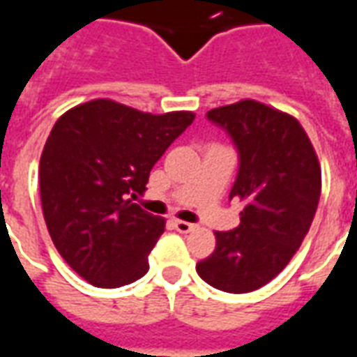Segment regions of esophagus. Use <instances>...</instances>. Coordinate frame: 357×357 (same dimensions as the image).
<instances>
[{"label": "esophagus", "instance_id": "obj_1", "mask_svg": "<svg viewBox=\"0 0 357 357\" xmlns=\"http://www.w3.org/2000/svg\"><path fill=\"white\" fill-rule=\"evenodd\" d=\"M174 227H176L179 233H189L193 231L197 225L189 224V222H181V220H176V222H174Z\"/></svg>", "mask_w": 357, "mask_h": 357}]
</instances>
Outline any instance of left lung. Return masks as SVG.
I'll return each instance as SVG.
<instances>
[{"label": "left lung", "instance_id": "1", "mask_svg": "<svg viewBox=\"0 0 357 357\" xmlns=\"http://www.w3.org/2000/svg\"><path fill=\"white\" fill-rule=\"evenodd\" d=\"M206 116L237 145L239 174L229 199L245 206L237 229L216 231V248L197 273L220 291L252 292L287 268L310 231L321 166L304 128L283 110L243 99Z\"/></svg>", "mask_w": 357, "mask_h": 357}]
</instances>
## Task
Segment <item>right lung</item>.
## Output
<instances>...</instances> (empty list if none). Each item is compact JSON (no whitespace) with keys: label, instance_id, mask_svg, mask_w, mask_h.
Wrapping results in <instances>:
<instances>
[{"label":"right lung","instance_id":"obj_1","mask_svg":"<svg viewBox=\"0 0 357 357\" xmlns=\"http://www.w3.org/2000/svg\"><path fill=\"white\" fill-rule=\"evenodd\" d=\"M193 112H141L112 99L66 110L40 158L45 225L65 262L88 283L116 289L147 273L149 252L164 218L129 199L147 189L149 174Z\"/></svg>","mask_w":357,"mask_h":357}]
</instances>
